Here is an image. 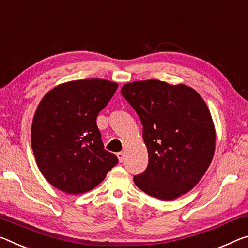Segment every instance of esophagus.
I'll list each match as a JSON object with an SVG mask.
<instances>
[{
	"instance_id": "1",
	"label": "esophagus",
	"mask_w": 248,
	"mask_h": 248,
	"mask_svg": "<svg viewBox=\"0 0 248 248\" xmlns=\"http://www.w3.org/2000/svg\"><path fill=\"white\" fill-rule=\"evenodd\" d=\"M117 156H118V159H119L120 162H124V152H123V151L118 152Z\"/></svg>"
}]
</instances>
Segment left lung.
Masks as SVG:
<instances>
[{"mask_svg":"<svg viewBox=\"0 0 248 248\" xmlns=\"http://www.w3.org/2000/svg\"><path fill=\"white\" fill-rule=\"evenodd\" d=\"M143 125L149 163L135 175L136 186L153 198L170 201L193 188L209 168L215 129L205 101L193 88L156 79L121 88Z\"/></svg>","mask_w":248,"mask_h":248,"instance_id":"left-lung-1","label":"left lung"}]
</instances>
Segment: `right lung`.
Segmentation results:
<instances>
[{
  "label": "right lung",
  "mask_w": 248,
  "mask_h": 248,
  "mask_svg": "<svg viewBox=\"0 0 248 248\" xmlns=\"http://www.w3.org/2000/svg\"><path fill=\"white\" fill-rule=\"evenodd\" d=\"M118 85L105 79L65 82L41 100L35 112L31 140L37 167L58 190L79 194L93 190L118 163L105 150L97 116Z\"/></svg>",
  "instance_id": "1"
}]
</instances>
